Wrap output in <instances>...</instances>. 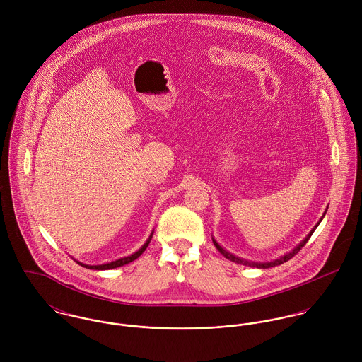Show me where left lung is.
<instances>
[{
  "label": "left lung",
  "mask_w": 362,
  "mask_h": 362,
  "mask_svg": "<svg viewBox=\"0 0 362 362\" xmlns=\"http://www.w3.org/2000/svg\"><path fill=\"white\" fill-rule=\"evenodd\" d=\"M327 210V209H326ZM326 210H325V213H323V216L320 217V220L317 221V224L312 228L310 231V234L296 247V248H293V251H290L288 254H284L283 257H280V258L273 259V260H269V262H252V260H247V259L238 258V257H235V255H233V254H230L227 250H224L213 237H211V240H213V244H214V247L218 250V252L224 257V258L228 259V260H231V262H235V263H240V264H245V266H251V267H258V269H267V267H273V266H279V264H281V263H284V262H287V260H290V259L293 258L294 255H297L298 252H300V250L307 244V241L310 240V235H312V233L315 231V228L319 226V223L322 221V218L325 217V214H326Z\"/></svg>",
  "instance_id": "8db88e82"
}]
</instances>
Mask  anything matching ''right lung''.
Segmentation results:
<instances>
[{
	"label": "right lung",
	"instance_id": "add662e5",
	"mask_svg": "<svg viewBox=\"0 0 362 362\" xmlns=\"http://www.w3.org/2000/svg\"><path fill=\"white\" fill-rule=\"evenodd\" d=\"M152 237H153V231L151 233V235H149V238L146 240V243H145V244H144V245H142L136 252H134V254H131L129 257H125V258L115 259V260H112V262L103 263V264H86V263H82V262H79V260H75V259H74V260H75L76 263H79L81 266L86 267V269H93V270H108V269H115V267H119V266L128 264V263H131L132 260L139 258V257L145 252V250L148 248V245H149V243H151Z\"/></svg>",
	"mask_w": 362,
	"mask_h": 362
}]
</instances>
